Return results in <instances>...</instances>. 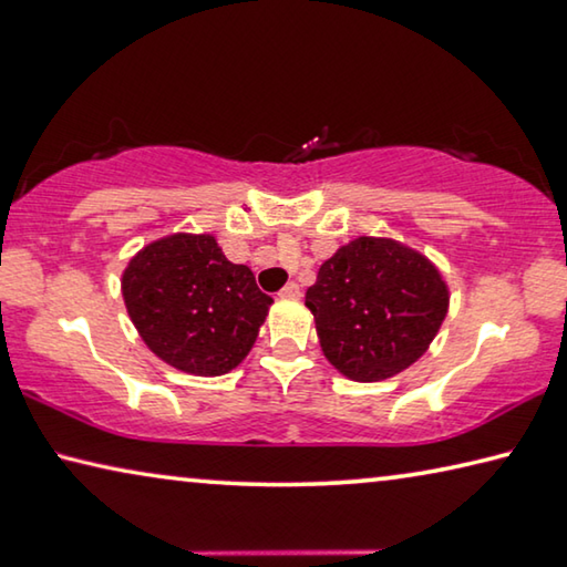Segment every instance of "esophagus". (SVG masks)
<instances>
[{"mask_svg":"<svg viewBox=\"0 0 567 567\" xmlns=\"http://www.w3.org/2000/svg\"><path fill=\"white\" fill-rule=\"evenodd\" d=\"M280 298H300V285L298 282H287L280 290Z\"/></svg>","mask_w":567,"mask_h":567,"instance_id":"34e87169","label":"esophagus"}]
</instances>
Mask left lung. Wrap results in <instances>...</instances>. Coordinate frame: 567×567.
<instances>
[{
    "mask_svg": "<svg viewBox=\"0 0 567 567\" xmlns=\"http://www.w3.org/2000/svg\"><path fill=\"white\" fill-rule=\"evenodd\" d=\"M305 305L328 361L350 381L373 383L426 353L446 318L449 290L416 249L358 237L322 262Z\"/></svg>",
    "mask_w": 567,
    "mask_h": 567,
    "instance_id": "left-lung-1",
    "label": "left lung"
}]
</instances>
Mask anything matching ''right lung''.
I'll return each mask as SVG.
<instances>
[{"instance_id": "obj_1", "label": "right lung", "mask_w": 567, "mask_h": 567, "mask_svg": "<svg viewBox=\"0 0 567 567\" xmlns=\"http://www.w3.org/2000/svg\"><path fill=\"white\" fill-rule=\"evenodd\" d=\"M121 290L143 343L194 375H224L245 361L272 305L212 235L151 241L125 267Z\"/></svg>"}]
</instances>
